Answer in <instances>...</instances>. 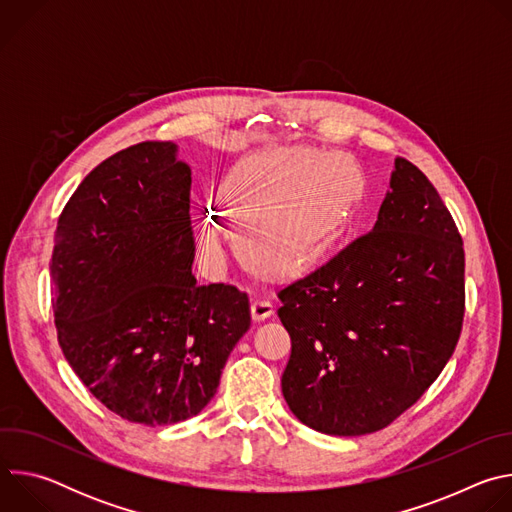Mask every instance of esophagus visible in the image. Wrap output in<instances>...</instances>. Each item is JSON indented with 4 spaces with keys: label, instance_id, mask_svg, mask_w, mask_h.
I'll return each instance as SVG.
<instances>
[{
    "label": "esophagus",
    "instance_id": "obj_1",
    "mask_svg": "<svg viewBox=\"0 0 512 512\" xmlns=\"http://www.w3.org/2000/svg\"><path fill=\"white\" fill-rule=\"evenodd\" d=\"M273 314V304L267 302L265 298H255L251 302V316L255 322H261Z\"/></svg>",
    "mask_w": 512,
    "mask_h": 512
}]
</instances>
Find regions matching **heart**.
Here are the masks:
<instances>
[{"instance_id":"obj_1","label":"heart","mask_w":512,"mask_h":512,"mask_svg":"<svg viewBox=\"0 0 512 512\" xmlns=\"http://www.w3.org/2000/svg\"><path fill=\"white\" fill-rule=\"evenodd\" d=\"M367 194L356 160L306 145L271 148L241 160L225 178L223 204L241 225L239 243L249 263L273 277L302 273L348 231ZM202 241L221 245L212 216Z\"/></svg>"}]
</instances>
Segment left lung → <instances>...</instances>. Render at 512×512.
<instances>
[{
    "instance_id": "obj_1",
    "label": "left lung",
    "mask_w": 512,
    "mask_h": 512,
    "mask_svg": "<svg viewBox=\"0 0 512 512\" xmlns=\"http://www.w3.org/2000/svg\"><path fill=\"white\" fill-rule=\"evenodd\" d=\"M462 245L433 184L397 158L373 231L277 294L291 338L281 391L302 423L364 435L421 399L462 332Z\"/></svg>"
}]
</instances>
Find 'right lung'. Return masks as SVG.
Listing matches in <instances>:
<instances>
[{"label": "right lung", "instance_id": "1", "mask_svg": "<svg viewBox=\"0 0 512 512\" xmlns=\"http://www.w3.org/2000/svg\"><path fill=\"white\" fill-rule=\"evenodd\" d=\"M190 188L172 141H141L79 184L54 231L58 344L85 387L131 423L200 413L251 326L245 291L192 275Z\"/></svg>", "mask_w": 512, "mask_h": 512}]
</instances>
